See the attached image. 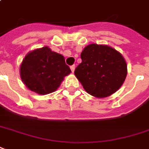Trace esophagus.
I'll list each match as a JSON object with an SVG mask.
<instances>
[{
	"label": "esophagus",
	"instance_id": "obj_1",
	"mask_svg": "<svg viewBox=\"0 0 149 149\" xmlns=\"http://www.w3.org/2000/svg\"><path fill=\"white\" fill-rule=\"evenodd\" d=\"M74 69H75V65H73L70 66V70H71V71H72V72L74 71Z\"/></svg>",
	"mask_w": 149,
	"mask_h": 149
}]
</instances>
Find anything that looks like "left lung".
Masks as SVG:
<instances>
[{
	"label": "left lung",
	"mask_w": 149,
	"mask_h": 149,
	"mask_svg": "<svg viewBox=\"0 0 149 149\" xmlns=\"http://www.w3.org/2000/svg\"><path fill=\"white\" fill-rule=\"evenodd\" d=\"M82 62L74 74L88 93L106 97L118 90L127 74L121 54L105 45L90 44L81 53Z\"/></svg>",
	"instance_id": "obj_1"
}]
</instances>
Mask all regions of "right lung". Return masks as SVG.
Here are the masks:
<instances>
[{"instance_id":"right-lung-1","label":"right lung","mask_w":149,"mask_h":149,"mask_svg":"<svg viewBox=\"0 0 149 149\" xmlns=\"http://www.w3.org/2000/svg\"><path fill=\"white\" fill-rule=\"evenodd\" d=\"M70 72L64 56L47 47L29 52L20 66L24 84L31 91L42 95L56 90L64 77Z\"/></svg>"}]
</instances>
